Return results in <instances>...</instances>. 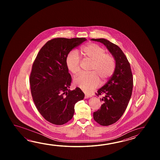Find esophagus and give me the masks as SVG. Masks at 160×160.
Returning <instances> with one entry per match:
<instances>
[{"label": "esophagus", "mask_w": 160, "mask_h": 160, "mask_svg": "<svg viewBox=\"0 0 160 160\" xmlns=\"http://www.w3.org/2000/svg\"><path fill=\"white\" fill-rule=\"evenodd\" d=\"M90 97H92V95H88V94H85V98H90Z\"/></svg>", "instance_id": "34e87169"}]
</instances>
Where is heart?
<instances>
[{
  "label": "heart",
  "instance_id": "b5f03b06",
  "mask_svg": "<svg viewBox=\"0 0 160 160\" xmlns=\"http://www.w3.org/2000/svg\"><path fill=\"white\" fill-rule=\"evenodd\" d=\"M82 54L92 62L91 74H82L74 79V85L85 92H90L99 85L100 79L105 81L112 77L115 69V61L112 55L105 54V48L95 43L87 44L82 48ZM66 64L74 75L81 72L80 59L77 52L72 51L68 55Z\"/></svg>",
  "mask_w": 160,
  "mask_h": 160
}]
</instances>
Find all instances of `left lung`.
<instances>
[{"instance_id":"obj_1","label":"left lung","mask_w":160,"mask_h":160,"mask_svg":"<svg viewBox=\"0 0 160 160\" xmlns=\"http://www.w3.org/2000/svg\"><path fill=\"white\" fill-rule=\"evenodd\" d=\"M91 40L104 44L116 62L112 76L96 94L97 96L104 94L102 98L103 103L93 113V118L97 122L102 126H109L122 117L128 105L132 94L133 75L129 62L117 45L103 38Z\"/></svg>"}]
</instances>
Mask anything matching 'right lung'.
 <instances>
[{"label": "right lung", "instance_id": "obj_1", "mask_svg": "<svg viewBox=\"0 0 160 160\" xmlns=\"http://www.w3.org/2000/svg\"><path fill=\"white\" fill-rule=\"evenodd\" d=\"M85 38L52 39L44 44L34 61L30 78L31 92L38 110L45 119L57 125L72 119L75 103L85 97L80 88L71 91L72 77L66 59Z\"/></svg>", "mask_w": 160, "mask_h": 160}]
</instances>
